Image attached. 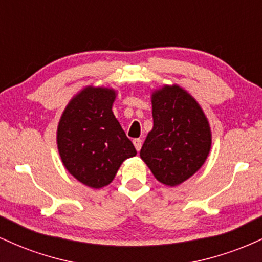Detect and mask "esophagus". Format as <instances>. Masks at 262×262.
Masks as SVG:
<instances>
[{"mask_svg": "<svg viewBox=\"0 0 262 262\" xmlns=\"http://www.w3.org/2000/svg\"><path fill=\"white\" fill-rule=\"evenodd\" d=\"M133 143H134L135 149H137L138 151H139V150L141 149V144H143V140H141L140 138H137V139H134V140H133Z\"/></svg>", "mask_w": 262, "mask_h": 262, "instance_id": "esophagus-1", "label": "esophagus"}]
</instances>
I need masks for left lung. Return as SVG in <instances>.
<instances>
[{"mask_svg": "<svg viewBox=\"0 0 262 262\" xmlns=\"http://www.w3.org/2000/svg\"><path fill=\"white\" fill-rule=\"evenodd\" d=\"M154 125L141 160L162 185L175 187L193 176L208 158L212 130L196 98L177 83L151 92Z\"/></svg>", "mask_w": 262, "mask_h": 262, "instance_id": "left-lung-1", "label": "left lung"}]
</instances>
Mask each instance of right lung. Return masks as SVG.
Segmentation results:
<instances>
[{"label": "right lung", "instance_id": "right-lung-1", "mask_svg": "<svg viewBox=\"0 0 262 262\" xmlns=\"http://www.w3.org/2000/svg\"><path fill=\"white\" fill-rule=\"evenodd\" d=\"M116 97L112 87L86 86L60 117L56 144L62 165L87 187L110 185L123 161L137 155L113 114Z\"/></svg>", "mask_w": 262, "mask_h": 262}]
</instances>
